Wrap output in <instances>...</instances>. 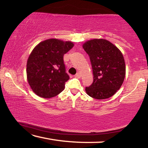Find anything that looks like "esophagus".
I'll return each mask as SVG.
<instances>
[{
	"mask_svg": "<svg viewBox=\"0 0 148 148\" xmlns=\"http://www.w3.org/2000/svg\"><path fill=\"white\" fill-rule=\"evenodd\" d=\"M75 76H76V77H78L79 78V77H81V74H80L79 72H77L76 74L75 75Z\"/></svg>",
	"mask_w": 148,
	"mask_h": 148,
	"instance_id": "34e87169",
	"label": "esophagus"
}]
</instances>
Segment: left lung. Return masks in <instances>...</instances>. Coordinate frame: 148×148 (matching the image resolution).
Wrapping results in <instances>:
<instances>
[{"label": "left lung", "instance_id": "left-lung-1", "mask_svg": "<svg viewBox=\"0 0 148 148\" xmlns=\"http://www.w3.org/2000/svg\"><path fill=\"white\" fill-rule=\"evenodd\" d=\"M83 48L89 55L93 73V82L86 87L92 98L102 100L113 96L123 83L126 66L121 51L107 40L92 39Z\"/></svg>", "mask_w": 148, "mask_h": 148}]
</instances>
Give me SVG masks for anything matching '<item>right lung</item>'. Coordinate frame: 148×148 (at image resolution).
I'll use <instances>...</instances> for the list:
<instances>
[{"mask_svg":"<svg viewBox=\"0 0 148 148\" xmlns=\"http://www.w3.org/2000/svg\"><path fill=\"white\" fill-rule=\"evenodd\" d=\"M74 46L71 41L49 38L34 47L27 60L26 71L27 81L35 94L49 99L63 91L69 79L63 56Z\"/></svg>","mask_w":148,"mask_h":148,"instance_id":"obj_1","label":"right lung"}]
</instances>
